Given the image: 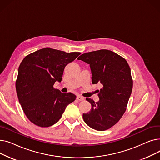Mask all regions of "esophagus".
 Returning a JSON list of instances; mask_svg holds the SVG:
<instances>
[{
  "label": "esophagus",
  "instance_id": "1",
  "mask_svg": "<svg viewBox=\"0 0 160 160\" xmlns=\"http://www.w3.org/2000/svg\"><path fill=\"white\" fill-rule=\"evenodd\" d=\"M77 99L78 100V101H83V100H84V98L80 95H78L77 97Z\"/></svg>",
  "mask_w": 160,
  "mask_h": 160
}]
</instances>
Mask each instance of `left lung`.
Instances as JSON below:
<instances>
[{"label":"left lung","instance_id":"1","mask_svg":"<svg viewBox=\"0 0 160 160\" xmlns=\"http://www.w3.org/2000/svg\"><path fill=\"white\" fill-rule=\"evenodd\" d=\"M78 60L89 64L93 84L102 85L98 102L86 98L91 109L83 114V121L98 131L110 128L127 110L133 88L130 66L124 58L106 49L82 54Z\"/></svg>","mask_w":160,"mask_h":160}]
</instances>
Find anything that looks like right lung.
<instances>
[{"label": "right lung", "instance_id": "obj_1", "mask_svg": "<svg viewBox=\"0 0 160 160\" xmlns=\"http://www.w3.org/2000/svg\"><path fill=\"white\" fill-rule=\"evenodd\" d=\"M81 53L50 48L37 50L25 57L18 69L17 95L27 118L40 127H48L60 119L67 105L76 95L54 88L61 82L65 66Z\"/></svg>", "mask_w": 160, "mask_h": 160}]
</instances>
